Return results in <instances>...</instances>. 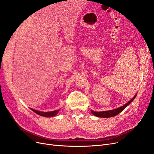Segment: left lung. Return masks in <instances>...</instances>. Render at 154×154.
Masks as SVG:
<instances>
[{
  "label": "left lung",
  "mask_w": 154,
  "mask_h": 154,
  "mask_svg": "<svg viewBox=\"0 0 154 154\" xmlns=\"http://www.w3.org/2000/svg\"><path fill=\"white\" fill-rule=\"evenodd\" d=\"M137 95V94H136L135 96L131 100L128 102L127 103H125V105L122 106V107H118L117 109H115L110 110V111H101V112H96V111H93V110L91 111V113L94 116H97V117H100V118H110V117H113L115 116L116 115H118L119 113L121 112L122 111L125 109V108L129 105V104L134 100V99L136 98Z\"/></svg>",
  "instance_id": "obj_1"
}]
</instances>
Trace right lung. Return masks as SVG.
<instances>
[{
	"instance_id": "add662e5",
	"label": "right lung",
	"mask_w": 154,
	"mask_h": 154,
	"mask_svg": "<svg viewBox=\"0 0 154 154\" xmlns=\"http://www.w3.org/2000/svg\"><path fill=\"white\" fill-rule=\"evenodd\" d=\"M31 109L35 113L38 114V115L44 116V117H53L54 116H56V115H57V113L59 112V110L49 111V112H42V111H37L35 109H31Z\"/></svg>"
}]
</instances>
